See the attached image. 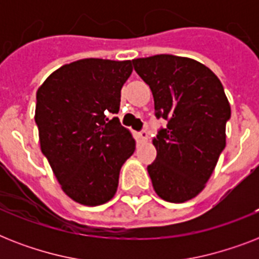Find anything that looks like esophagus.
<instances>
[{
  "instance_id": "1",
  "label": "esophagus",
  "mask_w": 259,
  "mask_h": 259,
  "mask_svg": "<svg viewBox=\"0 0 259 259\" xmlns=\"http://www.w3.org/2000/svg\"><path fill=\"white\" fill-rule=\"evenodd\" d=\"M140 137H141L142 141H148V138H149V133H148V130H141L140 132Z\"/></svg>"
}]
</instances>
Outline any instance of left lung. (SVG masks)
<instances>
[{
  "mask_svg": "<svg viewBox=\"0 0 259 259\" xmlns=\"http://www.w3.org/2000/svg\"><path fill=\"white\" fill-rule=\"evenodd\" d=\"M134 70L150 87L156 117L168 121L153 138L157 157L148 165L158 196L191 200L204 189L226 146L229 99L218 76L189 58L154 55L134 59Z\"/></svg>",
  "mask_w": 259,
  "mask_h": 259,
  "instance_id": "1",
  "label": "left lung"
}]
</instances>
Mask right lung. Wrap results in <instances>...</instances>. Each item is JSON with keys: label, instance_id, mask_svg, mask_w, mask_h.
<instances>
[{"label": "right lung", "instance_id": "right-lung-1", "mask_svg": "<svg viewBox=\"0 0 259 259\" xmlns=\"http://www.w3.org/2000/svg\"><path fill=\"white\" fill-rule=\"evenodd\" d=\"M130 60L82 59L60 67L36 94L34 121L42 154L62 189L76 203L105 204L136 141L119 123L121 89Z\"/></svg>", "mask_w": 259, "mask_h": 259}]
</instances>
